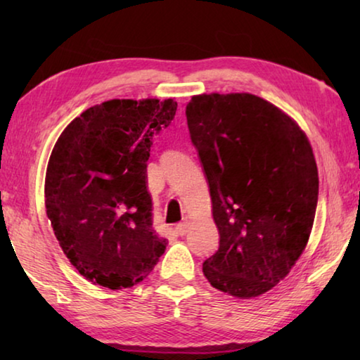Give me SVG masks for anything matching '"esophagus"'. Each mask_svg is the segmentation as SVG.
<instances>
[{
  "mask_svg": "<svg viewBox=\"0 0 360 360\" xmlns=\"http://www.w3.org/2000/svg\"><path fill=\"white\" fill-rule=\"evenodd\" d=\"M188 227H191V222H188L187 221V219H186V221L184 222H179L178 225H176V233H178V235H181V236H184L186 233H187V231H188Z\"/></svg>",
  "mask_w": 360,
  "mask_h": 360,
  "instance_id": "1",
  "label": "esophagus"
}]
</instances>
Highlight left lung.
<instances>
[{
    "label": "left lung",
    "mask_w": 360,
    "mask_h": 360,
    "mask_svg": "<svg viewBox=\"0 0 360 360\" xmlns=\"http://www.w3.org/2000/svg\"><path fill=\"white\" fill-rule=\"evenodd\" d=\"M186 115L221 235L205 276L229 295L265 294L311 233L319 193L311 144L294 119L251 94L195 95Z\"/></svg>",
    "instance_id": "left-lung-1"
}]
</instances>
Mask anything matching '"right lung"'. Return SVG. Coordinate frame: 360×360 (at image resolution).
I'll return each mask as SVG.
<instances>
[{"instance_id":"obj_1","label":"right lung","mask_w":360,"mask_h":360,"mask_svg":"<svg viewBox=\"0 0 360 360\" xmlns=\"http://www.w3.org/2000/svg\"><path fill=\"white\" fill-rule=\"evenodd\" d=\"M173 98L109 100L66 127L49 158L46 212L81 275L109 289L149 275L167 240L152 229L146 186L152 138L172 124Z\"/></svg>"}]
</instances>
